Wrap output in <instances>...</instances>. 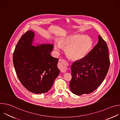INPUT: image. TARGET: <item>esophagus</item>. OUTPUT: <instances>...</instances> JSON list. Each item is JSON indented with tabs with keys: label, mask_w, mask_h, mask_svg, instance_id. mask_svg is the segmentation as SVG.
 Wrapping results in <instances>:
<instances>
[{
	"label": "esophagus",
	"mask_w": 120,
	"mask_h": 120,
	"mask_svg": "<svg viewBox=\"0 0 120 120\" xmlns=\"http://www.w3.org/2000/svg\"><path fill=\"white\" fill-rule=\"evenodd\" d=\"M58 67L61 72L63 73L65 72L67 70V63L66 61L63 59H60L58 62Z\"/></svg>",
	"instance_id": "obj_1"
}]
</instances>
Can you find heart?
I'll list each match as a JSON object with an SVG mask.
<instances>
[{"label": "heart", "instance_id": "b5f03b06", "mask_svg": "<svg viewBox=\"0 0 120 120\" xmlns=\"http://www.w3.org/2000/svg\"><path fill=\"white\" fill-rule=\"evenodd\" d=\"M93 45L92 39L82 35H75L61 38L54 44L55 49L60 50L63 45L65 47L67 56L75 60L84 58L91 51Z\"/></svg>", "mask_w": 120, "mask_h": 120}]
</instances>
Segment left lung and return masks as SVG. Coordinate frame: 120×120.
Returning <instances> with one entry per match:
<instances>
[{"label":"left lung","instance_id":"left-lung-1","mask_svg":"<svg viewBox=\"0 0 120 120\" xmlns=\"http://www.w3.org/2000/svg\"><path fill=\"white\" fill-rule=\"evenodd\" d=\"M110 62L107 44L100 35L98 43L84 58L71 66L72 79L69 87L77 95L95 91L104 80Z\"/></svg>","mask_w":120,"mask_h":120}]
</instances>
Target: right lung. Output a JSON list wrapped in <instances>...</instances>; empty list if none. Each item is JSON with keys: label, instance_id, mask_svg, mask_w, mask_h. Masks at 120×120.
<instances>
[{"label": "right lung", "instance_id": "add662e5", "mask_svg": "<svg viewBox=\"0 0 120 120\" xmlns=\"http://www.w3.org/2000/svg\"><path fill=\"white\" fill-rule=\"evenodd\" d=\"M34 33L28 31L22 36L13 53L15 71L19 81L29 91L36 94L47 92L59 74L58 58L51 56V44L32 45Z\"/></svg>", "mask_w": 120, "mask_h": 120}]
</instances>
